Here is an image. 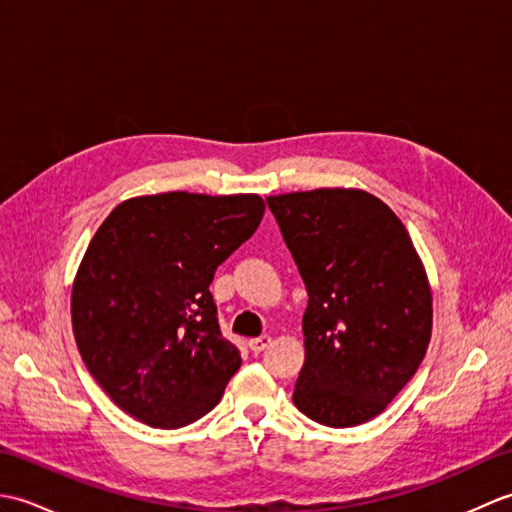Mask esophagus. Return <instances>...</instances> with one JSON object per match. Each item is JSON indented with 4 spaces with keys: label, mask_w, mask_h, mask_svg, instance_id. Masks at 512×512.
I'll use <instances>...</instances> for the list:
<instances>
[{
    "label": "esophagus",
    "mask_w": 512,
    "mask_h": 512,
    "mask_svg": "<svg viewBox=\"0 0 512 512\" xmlns=\"http://www.w3.org/2000/svg\"><path fill=\"white\" fill-rule=\"evenodd\" d=\"M270 343H273V339H270L268 334H262V336H257V339H250V341H248V347H250V350H253L255 354H259V352H264Z\"/></svg>",
    "instance_id": "obj_1"
}]
</instances>
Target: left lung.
Segmentation results:
<instances>
[{
  "instance_id": "left-lung-1",
  "label": "left lung",
  "mask_w": 512,
  "mask_h": 512,
  "mask_svg": "<svg viewBox=\"0 0 512 512\" xmlns=\"http://www.w3.org/2000/svg\"><path fill=\"white\" fill-rule=\"evenodd\" d=\"M308 290L301 413L356 427L383 413L431 341V288L405 224L361 189L266 198Z\"/></svg>"
}]
</instances>
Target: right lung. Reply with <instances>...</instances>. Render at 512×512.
<instances>
[{
  "label": "right lung",
  "mask_w": 512,
  "mask_h": 512,
  "mask_svg": "<svg viewBox=\"0 0 512 512\" xmlns=\"http://www.w3.org/2000/svg\"><path fill=\"white\" fill-rule=\"evenodd\" d=\"M255 193L171 191L125 200L85 250L72 286L76 347L129 416L178 429L209 413L242 365L217 323V266L257 231Z\"/></svg>",
  "instance_id": "right-lung-1"
}]
</instances>
